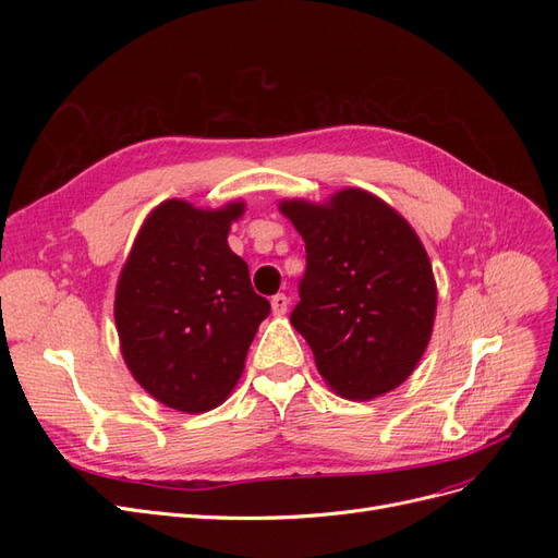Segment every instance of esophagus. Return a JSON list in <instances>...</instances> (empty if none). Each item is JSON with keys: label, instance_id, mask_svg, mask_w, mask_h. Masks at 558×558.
Here are the masks:
<instances>
[{"label": "esophagus", "instance_id": "34e87169", "mask_svg": "<svg viewBox=\"0 0 558 558\" xmlns=\"http://www.w3.org/2000/svg\"><path fill=\"white\" fill-rule=\"evenodd\" d=\"M272 312H275L277 316L289 312V295H283V293L272 295Z\"/></svg>", "mask_w": 558, "mask_h": 558}]
</instances>
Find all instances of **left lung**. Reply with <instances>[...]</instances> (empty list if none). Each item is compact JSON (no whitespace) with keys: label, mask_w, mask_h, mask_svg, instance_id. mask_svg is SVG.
Masks as SVG:
<instances>
[{"label":"left lung","mask_w":558,"mask_h":558,"mask_svg":"<svg viewBox=\"0 0 558 558\" xmlns=\"http://www.w3.org/2000/svg\"><path fill=\"white\" fill-rule=\"evenodd\" d=\"M305 240L293 328L337 393L377 398L424 356L435 318V279L424 244L400 214L359 189L330 205L283 202Z\"/></svg>","instance_id":"obj_1"}]
</instances>
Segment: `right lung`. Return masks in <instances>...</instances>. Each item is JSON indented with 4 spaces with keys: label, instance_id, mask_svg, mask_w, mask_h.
I'll return each mask as SVG.
<instances>
[{
    "label": "right lung",
    "instance_id": "1",
    "mask_svg": "<svg viewBox=\"0 0 558 558\" xmlns=\"http://www.w3.org/2000/svg\"><path fill=\"white\" fill-rule=\"evenodd\" d=\"M244 205L202 211L167 199L146 218L116 289L123 359L146 391L179 412L221 404L238 384L269 302L228 246Z\"/></svg>",
    "mask_w": 558,
    "mask_h": 558
}]
</instances>
